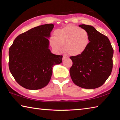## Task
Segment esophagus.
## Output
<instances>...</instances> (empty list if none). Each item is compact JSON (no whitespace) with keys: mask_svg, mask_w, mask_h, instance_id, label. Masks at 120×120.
I'll return each instance as SVG.
<instances>
[{"mask_svg":"<svg viewBox=\"0 0 120 120\" xmlns=\"http://www.w3.org/2000/svg\"><path fill=\"white\" fill-rule=\"evenodd\" d=\"M67 58V56H64H64H63L62 60H66Z\"/></svg>","mask_w":120,"mask_h":120,"instance_id":"34e87169","label":"esophagus"}]
</instances>
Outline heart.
<instances>
[{"label": "heart", "mask_w": 120, "mask_h": 120, "mask_svg": "<svg viewBox=\"0 0 120 120\" xmlns=\"http://www.w3.org/2000/svg\"><path fill=\"white\" fill-rule=\"evenodd\" d=\"M55 38L50 40L51 45L54 49L61 51L62 45L70 56H76L82 54L89 44V35L86 30L78 26L69 25L54 33Z\"/></svg>", "instance_id": "obj_1"}]
</instances>
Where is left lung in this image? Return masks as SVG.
Masks as SVG:
<instances>
[{"label":"left lung","instance_id":"left-lung-1","mask_svg":"<svg viewBox=\"0 0 120 120\" xmlns=\"http://www.w3.org/2000/svg\"><path fill=\"white\" fill-rule=\"evenodd\" d=\"M89 35L87 50L79 56H71L70 75L75 85L86 89L101 87L111 74L113 49L109 39L92 26L79 25Z\"/></svg>","mask_w":120,"mask_h":120}]
</instances>
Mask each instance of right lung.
I'll list each match as a JSON object with an SVG mask.
<instances>
[{"instance_id": "add662e5", "label": "right lung", "mask_w": 120, "mask_h": 120, "mask_svg": "<svg viewBox=\"0 0 120 120\" xmlns=\"http://www.w3.org/2000/svg\"><path fill=\"white\" fill-rule=\"evenodd\" d=\"M54 25L47 24L31 28L16 38L9 49V68L19 85L30 90L47 85L52 67L62 62V56L49 49L50 33Z\"/></svg>"}]
</instances>
